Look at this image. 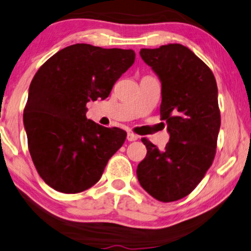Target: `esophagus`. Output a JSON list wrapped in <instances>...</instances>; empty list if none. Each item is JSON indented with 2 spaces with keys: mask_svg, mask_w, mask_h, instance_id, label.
I'll list each match as a JSON object with an SVG mask.
<instances>
[{
  "mask_svg": "<svg viewBox=\"0 0 251 251\" xmlns=\"http://www.w3.org/2000/svg\"><path fill=\"white\" fill-rule=\"evenodd\" d=\"M138 139H139V136L134 134V133H132V132L127 133V140L128 141H135V140H138Z\"/></svg>",
  "mask_w": 251,
  "mask_h": 251,
  "instance_id": "1",
  "label": "esophagus"
}]
</instances>
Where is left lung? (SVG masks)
Wrapping results in <instances>:
<instances>
[{"instance_id":"1","label":"left lung","mask_w":251,"mask_h":251,"mask_svg":"<svg viewBox=\"0 0 251 251\" xmlns=\"http://www.w3.org/2000/svg\"><path fill=\"white\" fill-rule=\"evenodd\" d=\"M140 55L161 81L160 115L170 139L162 151L141 139L147 155L136 176L155 199L175 201L195 190L214 160L221 123L217 82L211 69L180 44L142 49Z\"/></svg>"}]
</instances>
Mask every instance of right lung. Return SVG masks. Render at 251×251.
I'll list each match as a JSON object with an SVG mask.
<instances>
[{
  "label": "right lung",
  "instance_id": "obj_1",
  "mask_svg": "<svg viewBox=\"0 0 251 251\" xmlns=\"http://www.w3.org/2000/svg\"><path fill=\"white\" fill-rule=\"evenodd\" d=\"M135 60L133 50L75 44L50 56L31 81L23 122L33 164L47 185L78 193L95 185L126 132L87 119Z\"/></svg>",
  "mask_w": 251,
  "mask_h": 251
}]
</instances>
